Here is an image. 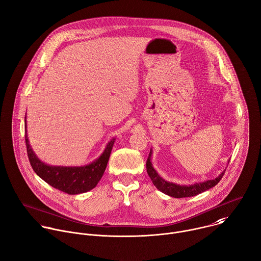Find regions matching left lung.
Masks as SVG:
<instances>
[{
	"mask_svg": "<svg viewBox=\"0 0 261 261\" xmlns=\"http://www.w3.org/2000/svg\"><path fill=\"white\" fill-rule=\"evenodd\" d=\"M151 149L149 151L147 161H146V171L147 174L150 177L153 186L161 191L162 193L173 197V198H188V197H194L197 196L207 190H210L211 188L215 187L220 179L223 177L225 170L221 173V174L216 177L215 179H211V180H207V181H203V182H199V184H195V185H191V186H180V185H176L173 182H169L166 181L165 179H163L156 171L153 169L152 164L150 162V156H151Z\"/></svg>",
	"mask_w": 261,
	"mask_h": 261,
	"instance_id": "1",
	"label": "left lung"
}]
</instances>
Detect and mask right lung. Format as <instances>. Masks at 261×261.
Wrapping results in <instances>:
<instances>
[{
	"mask_svg": "<svg viewBox=\"0 0 261 261\" xmlns=\"http://www.w3.org/2000/svg\"><path fill=\"white\" fill-rule=\"evenodd\" d=\"M24 126L27 128V117L24 119ZM114 143L115 138L108 143L101 155L89 165L82 167L50 166L43 163L36 155L30 145L25 130L27 151L34 171L48 185L68 195H77L89 192L97 186L106 171Z\"/></svg>",
	"mask_w": 261,
	"mask_h": 261,
	"instance_id": "1",
	"label": "right lung"
}]
</instances>
